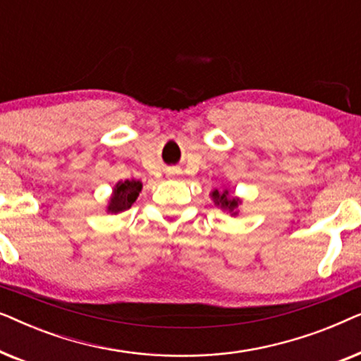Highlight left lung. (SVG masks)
<instances>
[{"label": "left lung", "instance_id": "obj_1", "mask_svg": "<svg viewBox=\"0 0 361 361\" xmlns=\"http://www.w3.org/2000/svg\"><path fill=\"white\" fill-rule=\"evenodd\" d=\"M212 197H214V200H215V204L216 205H220L221 209H228V210H233L235 207H236V204H238V202H236L235 199H226V192H224V194H220L219 190H214L212 192Z\"/></svg>", "mask_w": 361, "mask_h": 361}]
</instances>
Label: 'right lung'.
<instances>
[{
    "mask_svg": "<svg viewBox=\"0 0 361 361\" xmlns=\"http://www.w3.org/2000/svg\"><path fill=\"white\" fill-rule=\"evenodd\" d=\"M141 189H142V184L140 180L120 182V184L115 187V194L111 197L108 210L115 212V214L128 210L133 205V202L137 199Z\"/></svg>",
    "mask_w": 361,
    "mask_h": 361,
    "instance_id": "right-lung-1",
    "label": "right lung"
}]
</instances>
